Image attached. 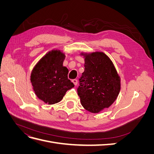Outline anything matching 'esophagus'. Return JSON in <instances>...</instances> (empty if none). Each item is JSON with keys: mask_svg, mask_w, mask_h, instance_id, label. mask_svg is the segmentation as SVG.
<instances>
[{"mask_svg": "<svg viewBox=\"0 0 154 154\" xmlns=\"http://www.w3.org/2000/svg\"><path fill=\"white\" fill-rule=\"evenodd\" d=\"M72 82L74 83V85H76L77 83H78V80H76V79H74V80H72Z\"/></svg>", "mask_w": 154, "mask_h": 154, "instance_id": "34e87169", "label": "esophagus"}]
</instances>
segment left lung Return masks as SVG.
Segmentation results:
<instances>
[{
    "label": "left lung",
    "instance_id": "obj_1",
    "mask_svg": "<svg viewBox=\"0 0 154 154\" xmlns=\"http://www.w3.org/2000/svg\"><path fill=\"white\" fill-rule=\"evenodd\" d=\"M84 56V72L77 92L83 108L98 113L112 104L121 88L120 78L112 62L102 52L81 54Z\"/></svg>",
    "mask_w": 154,
    "mask_h": 154
}]
</instances>
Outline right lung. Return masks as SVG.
<instances>
[{
  "instance_id": "right-lung-1",
  "label": "right lung",
  "mask_w": 154,
  "mask_h": 154,
  "mask_svg": "<svg viewBox=\"0 0 154 154\" xmlns=\"http://www.w3.org/2000/svg\"><path fill=\"white\" fill-rule=\"evenodd\" d=\"M65 58L60 50H52L32 70L30 80L32 88L36 96L45 103H58L66 92L74 87L68 79L67 68L63 66Z\"/></svg>"
}]
</instances>
